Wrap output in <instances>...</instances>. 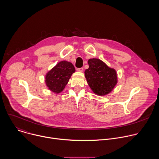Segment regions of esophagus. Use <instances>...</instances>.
<instances>
[{
	"mask_svg": "<svg viewBox=\"0 0 159 159\" xmlns=\"http://www.w3.org/2000/svg\"><path fill=\"white\" fill-rule=\"evenodd\" d=\"M77 70L78 72H82L84 71V68H83V67H81V68H78V69H77Z\"/></svg>",
	"mask_w": 159,
	"mask_h": 159,
	"instance_id": "34e87169",
	"label": "esophagus"
}]
</instances>
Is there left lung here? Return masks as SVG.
<instances>
[{
  "label": "left lung",
  "instance_id": "left-lung-1",
  "mask_svg": "<svg viewBox=\"0 0 159 159\" xmlns=\"http://www.w3.org/2000/svg\"><path fill=\"white\" fill-rule=\"evenodd\" d=\"M89 67L85 70L87 82L97 95H105L110 93L117 83V73L98 59L88 61Z\"/></svg>",
  "mask_w": 159,
  "mask_h": 159
}]
</instances>
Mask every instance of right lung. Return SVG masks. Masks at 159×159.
<instances>
[{
    "mask_svg": "<svg viewBox=\"0 0 159 159\" xmlns=\"http://www.w3.org/2000/svg\"><path fill=\"white\" fill-rule=\"evenodd\" d=\"M75 71V67L72 63L67 61L60 62L47 74L46 85L51 91L60 93L64 90Z\"/></svg>",
    "mask_w": 159,
    "mask_h": 159,
    "instance_id": "1",
    "label": "right lung"
}]
</instances>
